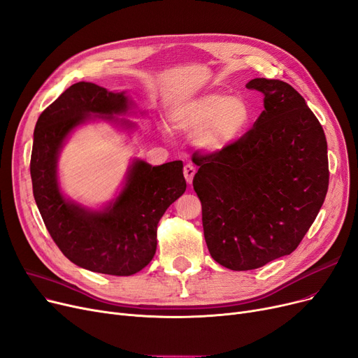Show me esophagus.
Listing matches in <instances>:
<instances>
[{"label":"esophagus","mask_w":358,"mask_h":358,"mask_svg":"<svg viewBox=\"0 0 358 358\" xmlns=\"http://www.w3.org/2000/svg\"><path fill=\"white\" fill-rule=\"evenodd\" d=\"M184 177H185V181H187V184H192L193 182V178H194V174H196V168L193 165H185L184 166Z\"/></svg>","instance_id":"1"}]
</instances>
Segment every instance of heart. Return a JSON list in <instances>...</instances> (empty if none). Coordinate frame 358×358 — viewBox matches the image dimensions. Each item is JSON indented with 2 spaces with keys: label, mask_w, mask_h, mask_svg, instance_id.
<instances>
[{
  "label": "heart",
  "mask_w": 358,
  "mask_h": 358,
  "mask_svg": "<svg viewBox=\"0 0 358 358\" xmlns=\"http://www.w3.org/2000/svg\"><path fill=\"white\" fill-rule=\"evenodd\" d=\"M177 126L196 133V145L208 153L234 146L250 129L255 110L247 99L208 93L184 103L174 115Z\"/></svg>",
  "instance_id": "heart-1"
}]
</instances>
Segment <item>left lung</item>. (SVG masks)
<instances>
[{
    "instance_id": "left-lung-1",
    "label": "left lung",
    "mask_w": 358,
    "mask_h": 358,
    "mask_svg": "<svg viewBox=\"0 0 358 358\" xmlns=\"http://www.w3.org/2000/svg\"><path fill=\"white\" fill-rule=\"evenodd\" d=\"M245 87L265 96L253 129L224 152L193 155L209 253L231 271L291 255L329 185L328 143L304 98L282 80L253 79Z\"/></svg>"
}]
</instances>
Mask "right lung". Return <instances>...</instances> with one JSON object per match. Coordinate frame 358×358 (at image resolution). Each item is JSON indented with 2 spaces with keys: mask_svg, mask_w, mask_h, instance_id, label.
<instances>
[{
  "mask_svg": "<svg viewBox=\"0 0 358 358\" xmlns=\"http://www.w3.org/2000/svg\"><path fill=\"white\" fill-rule=\"evenodd\" d=\"M130 106L124 92L89 82L70 86L39 115L30 158L35 201L59 250L77 266L115 276L134 275L153 259L158 222L187 187L182 162L152 166L134 159L122 190L102 209L61 193L57 164L66 138L80 124L103 120L133 129V122L117 117Z\"/></svg>",
  "mask_w": 358,
  "mask_h": 358,
  "instance_id": "right-lung-1",
  "label": "right lung"
}]
</instances>
